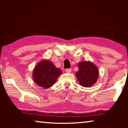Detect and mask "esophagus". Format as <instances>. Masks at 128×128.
<instances>
[{"label": "esophagus", "instance_id": "1", "mask_svg": "<svg viewBox=\"0 0 128 128\" xmlns=\"http://www.w3.org/2000/svg\"><path fill=\"white\" fill-rule=\"evenodd\" d=\"M66 72L67 73H70L72 72V69H66Z\"/></svg>", "mask_w": 128, "mask_h": 128}]
</instances>
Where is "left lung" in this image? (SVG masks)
<instances>
[{
  "mask_svg": "<svg viewBox=\"0 0 128 128\" xmlns=\"http://www.w3.org/2000/svg\"><path fill=\"white\" fill-rule=\"evenodd\" d=\"M78 70L76 76L83 87H90L97 82L99 77L97 66L90 61H81L78 64Z\"/></svg>",
  "mask_w": 128,
  "mask_h": 128,
  "instance_id": "8db88e82",
  "label": "left lung"
}]
</instances>
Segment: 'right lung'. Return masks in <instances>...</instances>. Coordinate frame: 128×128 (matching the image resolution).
<instances>
[{
  "label": "right lung",
  "instance_id": "obj_1",
  "mask_svg": "<svg viewBox=\"0 0 128 128\" xmlns=\"http://www.w3.org/2000/svg\"><path fill=\"white\" fill-rule=\"evenodd\" d=\"M62 73L60 69L56 67L51 61L43 59L33 69L32 78L38 86L48 88L55 83Z\"/></svg>",
  "mask_w": 128,
  "mask_h": 128
}]
</instances>
